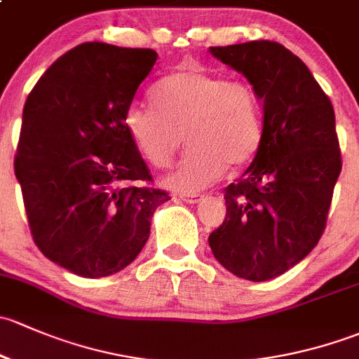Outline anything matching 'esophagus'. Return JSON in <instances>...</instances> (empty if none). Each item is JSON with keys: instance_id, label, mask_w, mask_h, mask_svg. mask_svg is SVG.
<instances>
[{"instance_id": "34e87169", "label": "esophagus", "mask_w": 359, "mask_h": 359, "mask_svg": "<svg viewBox=\"0 0 359 359\" xmlns=\"http://www.w3.org/2000/svg\"><path fill=\"white\" fill-rule=\"evenodd\" d=\"M180 201H183L184 204H198L201 201H204V195H180Z\"/></svg>"}]
</instances>
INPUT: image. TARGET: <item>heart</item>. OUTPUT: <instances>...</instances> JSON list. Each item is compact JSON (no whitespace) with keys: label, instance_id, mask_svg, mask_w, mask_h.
<instances>
[{"label":"heart","instance_id":"1","mask_svg":"<svg viewBox=\"0 0 359 359\" xmlns=\"http://www.w3.org/2000/svg\"><path fill=\"white\" fill-rule=\"evenodd\" d=\"M154 98L157 107H129L124 128L143 158L157 169L171 165L184 133L190 150L162 178L176 194L204 190L223 176L226 165L247 164L259 149L261 105L247 81L188 64L158 81Z\"/></svg>","mask_w":359,"mask_h":359}]
</instances>
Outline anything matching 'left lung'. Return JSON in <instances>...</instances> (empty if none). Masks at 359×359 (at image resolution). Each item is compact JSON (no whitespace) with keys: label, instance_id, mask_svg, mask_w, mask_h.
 <instances>
[{"label":"left lung","instance_id":"1","mask_svg":"<svg viewBox=\"0 0 359 359\" xmlns=\"http://www.w3.org/2000/svg\"><path fill=\"white\" fill-rule=\"evenodd\" d=\"M262 103L254 161L224 188L226 217L209 235L214 257L250 282L283 275L315 249L342 162L332 102L304 62L273 41L210 46Z\"/></svg>","mask_w":359,"mask_h":359}]
</instances>
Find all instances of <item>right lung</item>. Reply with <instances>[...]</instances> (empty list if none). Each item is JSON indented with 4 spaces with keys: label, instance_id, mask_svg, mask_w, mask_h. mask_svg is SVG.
Masks as SVG:
<instances>
[{
    "label": "right lung",
    "instance_id": "right-lung-1",
    "mask_svg": "<svg viewBox=\"0 0 359 359\" xmlns=\"http://www.w3.org/2000/svg\"><path fill=\"white\" fill-rule=\"evenodd\" d=\"M157 53L83 43L53 62L29 93L15 157L32 238L50 261L84 278L136 259L169 195L150 181L124 128Z\"/></svg>",
    "mask_w": 359,
    "mask_h": 359
}]
</instances>
